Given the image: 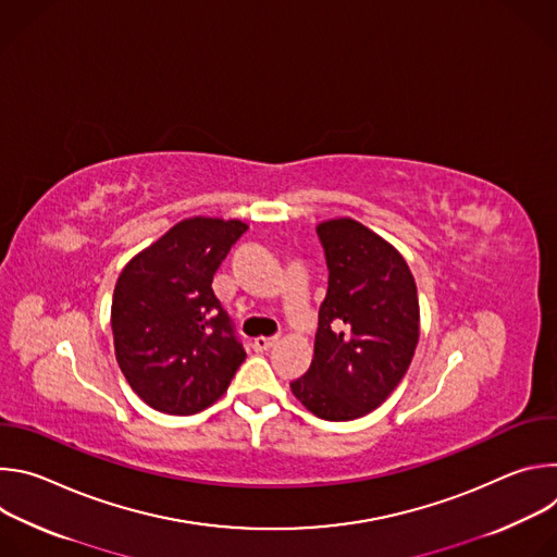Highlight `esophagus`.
Returning <instances> with one entry per match:
<instances>
[{
  "label": "esophagus",
  "mask_w": 557,
  "mask_h": 557,
  "mask_svg": "<svg viewBox=\"0 0 557 557\" xmlns=\"http://www.w3.org/2000/svg\"><path fill=\"white\" fill-rule=\"evenodd\" d=\"M277 344V337H256L253 339V350L256 352H264V350H269V348H273Z\"/></svg>",
  "instance_id": "obj_1"
}]
</instances>
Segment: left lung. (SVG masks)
Masks as SVG:
<instances>
[{
    "mask_svg": "<svg viewBox=\"0 0 557 557\" xmlns=\"http://www.w3.org/2000/svg\"><path fill=\"white\" fill-rule=\"evenodd\" d=\"M329 269L310 368L290 381L320 419L352 421L379 408L404 379L419 342V297L401 253L363 224L317 226Z\"/></svg>",
    "mask_w": 557,
    "mask_h": 557,
    "instance_id": "8db88e82",
    "label": "left lung"
}]
</instances>
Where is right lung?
I'll list each match as a JSON object with an SVG mask.
<instances>
[{"mask_svg": "<svg viewBox=\"0 0 557 557\" xmlns=\"http://www.w3.org/2000/svg\"><path fill=\"white\" fill-rule=\"evenodd\" d=\"M245 231L240 220H183L123 269L112 299L114 350L149 408L198 414L220 399L247 359L211 288Z\"/></svg>", "mask_w": 557, "mask_h": 557, "instance_id": "right-lung-1", "label": "right lung"}]
</instances>
